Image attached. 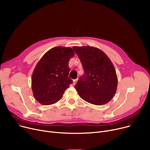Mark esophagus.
Here are the masks:
<instances>
[{
    "mask_svg": "<svg viewBox=\"0 0 150 150\" xmlns=\"http://www.w3.org/2000/svg\"><path fill=\"white\" fill-rule=\"evenodd\" d=\"M77 81H78V79H75V80H74L73 81V83H74V84H75L77 83Z\"/></svg>",
    "mask_w": 150,
    "mask_h": 150,
    "instance_id": "1",
    "label": "esophagus"
}]
</instances>
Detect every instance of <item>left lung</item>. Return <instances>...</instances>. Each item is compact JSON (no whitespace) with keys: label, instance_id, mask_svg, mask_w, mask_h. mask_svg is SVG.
Listing matches in <instances>:
<instances>
[{"label":"left lung","instance_id":"left-lung-1","mask_svg":"<svg viewBox=\"0 0 150 150\" xmlns=\"http://www.w3.org/2000/svg\"><path fill=\"white\" fill-rule=\"evenodd\" d=\"M84 74L75 84L81 98L95 105H103L111 100L117 91L118 79L114 66L100 49L91 46H74Z\"/></svg>","mask_w":150,"mask_h":150}]
</instances>
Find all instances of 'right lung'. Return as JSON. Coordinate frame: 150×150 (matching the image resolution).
<instances>
[{
	"label": "right lung",
	"mask_w": 150,
	"mask_h": 150,
	"mask_svg": "<svg viewBox=\"0 0 150 150\" xmlns=\"http://www.w3.org/2000/svg\"><path fill=\"white\" fill-rule=\"evenodd\" d=\"M74 52L70 47H56L47 52L37 63L31 76L35 98L43 105L60 100L72 80L69 77V62Z\"/></svg>",
	"instance_id": "right-lung-1"
}]
</instances>
